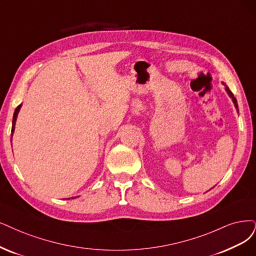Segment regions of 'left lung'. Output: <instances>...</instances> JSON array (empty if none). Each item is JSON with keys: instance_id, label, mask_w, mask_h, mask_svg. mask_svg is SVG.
I'll use <instances>...</instances> for the list:
<instances>
[{"instance_id": "1", "label": "left lung", "mask_w": 256, "mask_h": 256, "mask_svg": "<svg viewBox=\"0 0 256 256\" xmlns=\"http://www.w3.org/2000/svg\"><path fill=\"white\" fill-rule=\"evenodd\" d=\"M222 85H224V90H226V94H229V97L232 99V102L234 103V106H235V108H236V110H238V100H236V98L234 97V94H232V92L230 90V88L226 86V84H224V82H222Z\"/></svg>"}]
</instances>
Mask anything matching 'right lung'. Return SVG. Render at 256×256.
<instances>
[{
	"instance_id": "obj_1",
	"label": "right lung",
	"mask_w": 256,
	"mask_h": 256,
	"mask_svg": "<svg viewBox=\"0 0 256 256\" xmlns=\"http://www.w3.org/2000/svg\"><path fill=\"white\" fill-rule=\"evenodd\" d=\"M21 106H22V104H20V106H18L16 108V110H14V112L12 128V136H14V128H16V118H18V112H20ZM72 198H74V197H72Z\"/></svg>"
}]
</instances>
